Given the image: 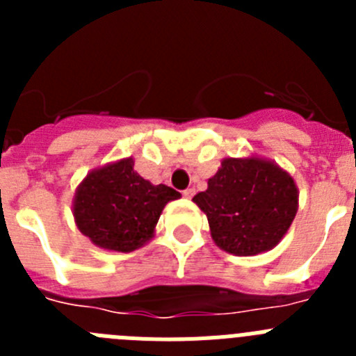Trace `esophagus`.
<instances>
[{
    "label": "esophagus",
    "mask_w": 356,
    "mask_h": 356,
    "mask_svg": "<svg viewBox=\"0 0 356 356\" xmlns=\"http://www.w3.org/2000/svg\"><path fill=\"white\" fill-rule=\"evenodd\" d=\"M194 194H196V191H194V188H187V191H184V197H187V200H191Z\"/></svg>",
    "instance_id": "34e87169"
}]
</instances>
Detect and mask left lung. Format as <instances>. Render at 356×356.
Segmentation results:
<instances>
[{
  "mask_svg": "<svg viewBox=\"0 0 356 356\" xmlns=\"http://www.w3.org/2000/svg\"><path fill=\"white\" fill-rule=\"evenodd\" d=\"M193 201L205 212L210 235L222 251L253 257L278 246L298 212L294 178L264 156L222 159L209 187Z\"/></svg>",
  "mask_w": 356,
  "mask_h": 356,
  "instance_id": "1",
  "label": "left lung"
}]
</instances>
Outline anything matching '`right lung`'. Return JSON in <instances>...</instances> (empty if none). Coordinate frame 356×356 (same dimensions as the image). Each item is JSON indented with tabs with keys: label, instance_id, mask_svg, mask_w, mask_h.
Listing matches in <instances>:
<instances>
[{
	"label": "right lung",
	"instance_id": "right-lung-1",
	"mask_svg": "<svg viewBox=\"0 0 356 356\" xmlns=\"http://www.w3.org/2000/svg\"><path fill=\"white\" fill-rule=\"evenodd\" d=\"M134 163L128 156L92 169L74 193V222L102 250L130 253L146 246L163 207L181 196L168 185L144 180Z\"/></svg>",
	"mask_w": 356,
	"mask_h": 356
}]
</instances>
